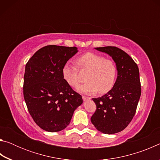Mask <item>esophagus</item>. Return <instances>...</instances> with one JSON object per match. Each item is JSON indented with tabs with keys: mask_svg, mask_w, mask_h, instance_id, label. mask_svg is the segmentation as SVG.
<instances>
[{
	"mask_svg": "<svg viewBox=\"0 0 160 160\" xmlns=\"http://www.w3.org/2000/svg\"><path fill=\"white\" fill-rule=\"evenodd\" d=\"M91 97H86V96H82V99L84 101H87V100H89L90 99Z\"/></svg>",
	"mask_w": 160,
	"mask_h": 160,
	"instance_id": "esophagus-1",
	"label": "esophagus"
}]
</instances>
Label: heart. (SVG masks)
Returning a JSON list of instances; mask_svg holds the SVG:
<instances>
[{
    "label": "heart",
    "mask_w": 160,
    "mask_h": 160,
    "mask_svg": "<svg viewBox=\"0 0 160 160\" xmlns=\"http://www.w3.org/2000/svg\"><path fill=\"white\" fill-rule=\"evenodd\" d=\"M76 64L80 69L89 70L86 77L88 82L81 85L78 91L84 94H94L99 91L104 94L113 88L116 78V66L113 61L99 54L88 52L77 58ZM78 68L68 62L62 69V74L66 82L72 88L79 85Z\"/></svg>",
    "instance_id": "obj_1"
}]
</instances>
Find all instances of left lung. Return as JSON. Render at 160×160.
Returning a JSON list of instances; mask_svg holds the SVG:
<instances>
[{"label":"left lung","mask_w":160,"mask_h":160,"mask_svg":"<svg viewBox=\"0 0 160 160\" xmlns=\"http://www.w3.org/2000/svg\"><path fill=\"white\" fill-rule=\"evenodd\" d=\"M113 58L117 78L112 90L98 98H93L97 109L91 122L99 131L114 134L128 126L136 112L141 94L139 69L132 58L116 47L95 48Z\"/></svg>","instance_id":"8db88e82"}]
</instances>
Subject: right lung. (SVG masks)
<instances>
[{
  "mask_svg": "<svg viewBox=\"0 0 160 160\" xmlns=\"http://www.w3.org/2000/svg\"><path fill=\"white\" fill-rule=\"evenodd\" d=\"M78 48L48 45L38 50L25 66L23 94L31 116L40 128L58 132L69 125L74 111L82 104L62 74Z\"/></svg>",
  "mask_w": 160,
  "mask_h": 160,
  "instance_id": "obj_1",
  "label": "right lung"
}]
</instances>
